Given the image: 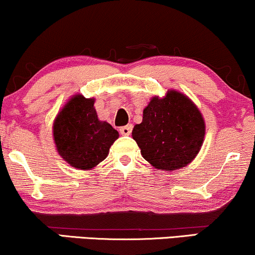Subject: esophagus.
I'll list each match as a JSON object with an SVG mask.
<instances>
[{
    "label": "esophagus",
    "instance_id": "1",
    "mask_svg": "<svg viewBox=\"0 0 255 255\" xmlns=\"http://www.w3.org/2000/svg\"><path fill=\"white\" fill-rule=\"evenodd\" d=\"M131 128H133V126H131V125L125 126V127H121V129H120V133H121L122 135H129V134L131 133Z\"/></svg>",
    "mask_w": 255,
    "mask_h": 255
}]
</instances>
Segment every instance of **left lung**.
Listing matches in <instances>:
<instances>
[{"label": "left lung", "instance_id": "8db88e82", "mask_svg": "<svg viewBox=\"0 0 255 255\" xmlns=\"http://www.w3.org/2000/svg\"><path fill=\"white\" fill-rule=\"evenodd\" d=\"M205 131L203 114L194 102L180 91L168 90L163 97L151 98L131 136L153 168L168 172L184 168L198 156Z\"/></svg>", "mask_w": 255, "mask_h": 255}]
</instances>
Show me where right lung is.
Instances as JSON below:
<instances>
[{"mask_svg":"<svg viewBox=\"0 0 255 255\" xmlns=\"http://www.w3.org/2000/svg\"><path fill=\"white\" fill-rule=\"evenodd\" d=\"M95 98L72 96L57 113L52 136L63 160L79 170H91L103 162L119 131L101 121L95 109Z\"/></svg>","mask_w":255,"mask_h":255,"instance_id":"obj_1","label":"right lung"}]
</instances>
